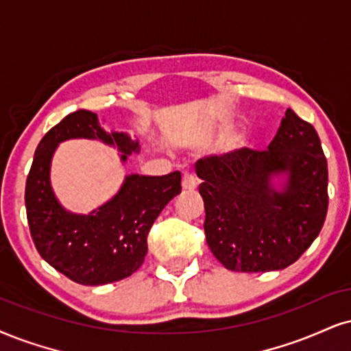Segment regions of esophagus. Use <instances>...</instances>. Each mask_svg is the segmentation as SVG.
<instances>
[{
    "instance_id": "1",
    "label": "esophagus",
    "mask_w": 351,
    "mask_h": 351,
    "mask_svg": "<svg viewBox=\"0 0 351 351\" xmlns=\"http://www.w3.org/2000/svg\"><path fill=\"white\" fill-rule=\"evenodd\" d=\"M182 189L184 190H195L197 189V179L190 172H185L182 176Z\"/></svg>"
}]
</instances>
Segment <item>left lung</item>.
Here are the masks:
<instances>
[{
  "instance_id": "1",
  "label": "left lung",
  "mask_w": 351,
  "mask_h": 351,
  "mask_svg": "<svg viewBox=\"0 0 351 351\" xmlns=\"http://www.w3.org/2000/svg\"><path fill=\"white\" fill-rule=\"evenodd\" d=\"M208 247L228 270H283L326 221L327 161L314 127L291 109L267 151L249 148L198 159Z\"/></svg>"
}]
</instances>
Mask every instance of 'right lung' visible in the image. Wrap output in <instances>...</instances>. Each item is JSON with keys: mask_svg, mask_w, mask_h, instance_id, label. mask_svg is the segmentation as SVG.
<instances>
[{"mask_svg": "<svg viewBox=\"0 0 351 351\" xmlns=\"http://www.w3.org/2000/svg\"><path fill=\"white\" fill-rule=\"evenodd\" d=\"M99 140L119 151L120 161L140 153L125 132H106L97 114L76 110L50 128L38 143L25 182L30 236L47 263L80 285L99 287L135 274L148 252V232L159 213L180 193V172L125 176L119 192L88 215L68 211L50 182L51 159L60 143Z\"/></svg>", "mask_w": 351, "mask_h": 351, "instance_id": "right-lung-1", "label": "right lung"}]
</instances>
